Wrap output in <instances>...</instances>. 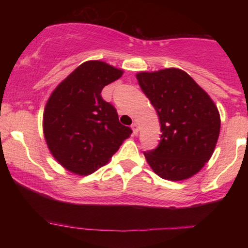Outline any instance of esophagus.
<instances>
[{
    "instance_id": "obj_1",
    "label": "esophagus",
    "mask_w": 248,
    "mask_h": 248,
    "mask_svg": "<svg viewBox=\"0 0 248 248\" xmlns=\"http://www.w3.org/2000/svg\"><path fill=\"white\" fill-rule=\"evenodd\" d=\"M131 128H132V131H133V134L137 135L138 132H139V125H138V123L132 124L131 125Z\"/></svg>"
}]
</instances>
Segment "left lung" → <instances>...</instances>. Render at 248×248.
I'll use <instances>...</instances> for the list:
<instances>
[{
  "label": "left lung",
  "instance_id": "8db88e82",
  "mask_svg": "<svg viewBox=\"0 0 248 248\" xmlns=\"http://www.w3.org/2000/svg\"><path fill=\"white\" fill-rule=\"evenodd\" d=\"M137 79L157 111L161 128L158 147L144 152L149 166L167 181L191 178L215 151L220 133L218 108L181 69L139 72Z\"/></svg>",
  "mask_w": 248,
  "mask_h": 248
}]
</instances>
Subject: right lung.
Masks as SVG:
<instances>
[{
	"instance_id": "right-lung-1",
	"label": "right lung",
	"mask_w": 248,
	"mask_h": 248,
	"mask_svg": "<svg viewBox=\"0 0 248 248\" xmlns=\"http://www.w3.org/2000/svg\"><path fill=\"white\" fill-rule=\"evenodd\" d=\"M124 71L103 61H87L57 86L47 100L43 131L48 150L73 174L87 176L106 165L132 130L118 121L101 90Z\"/></svg>"
}]
</instances>
